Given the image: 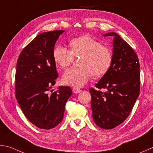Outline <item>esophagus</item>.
<instances>
[{
    "label": "esophagus",
    "instance_id": "esophagus-1",
    "mask_svg": "<svg viewBox=\"0 0 153 153\" xmlns=\"http://www.w3.org/2000/svg\"><path fill=\"white\" fill-rule=\"evenodd\" d=\"M72 91H73L74 93H75V94H79V93L82 91V90H81L80 89L77 88H74L72 89Z\"/></svg>",
    "mask_w": 153,
    "mask_h": 153
}]
</instances>
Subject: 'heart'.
<instances>
[{
  "label": "heart",
  "mask_w": 153,
  "mask_h": 153,
  "mask_svg": "<svg viewBox=\"0 0 153 153\" xmlns=\"http://www.w3.org/2000/svg\"><path fill=\"white\" fill-rule=\"evenodd\" d=\"M70 50L58 45L52 52L54 62L62 68H66L74 59V56H82L79 68H71L65 71L63 82L69 85L81 88L94 76H103L112 62V53L108 48L89 36L74 38L69 42Z\"/></svg>",
  "instance_id": "b5f03b06"
}]
</instances>
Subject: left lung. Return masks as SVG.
I'll list each match as a JSON object with an SVG mask.
<instances>
[{"mask_svg":"<svg viewBox=\"0 0 153 153\" xmlns=\"http://www.w3.org/2000/svg\"><path fill=\"white\" fill-rule=\"evenodd\" d=\"M111 66L95 85L102 92L89 89L93 119L98 127L111 129L121 124L133 109L140 92V65L133 49L115 32Z\"/></svg>","mask_w":153,"mask_h":153,"instance_id":"obj_1","label":"left lung"}]
</instances>
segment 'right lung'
Instances as JSON below:
<instances>
[{"label":"right lung","instance_id":"right-lung-1","mask_svg":"<svg viewBox=\"0 0 153 153\" xmlns=\"http://www.w3.org/2000/svg\"><path fill=\"white\" fill-rule=\"evenodd\" d=\"M64 32L38 35L22 50L17 60L15 96L28 121L42 129L52 128L62 121L65 103L72 94L68 86L51 90L58 76L52 52Z\"/></svg>","mask_w":153,"mask_h":153}]
</instances>
